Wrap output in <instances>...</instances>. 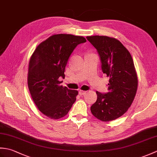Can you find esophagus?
<instances>
[{
	"instance_id": "obj_1",
	"label": "esophagus",
	"mask_w": 157,
	"mask_h": 157,
	"mask_svg": "<svg viewBox=\"0 0 157 157\" xmlns=\"http://www.w3.org/2000/svg\"><path fill=\"white\" fill-rule=\"evenodd\" d=\"M86 91L85 90H80L79 91V94L80 95H84L86 94Z\"/></svg>"
}]
</instances>
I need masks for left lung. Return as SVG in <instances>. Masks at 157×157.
<instances>
[{
  "label": "left lung",
  "instance_id": "obj_1",
  "mask_svg": "<svg viewBox=\"0 0 157 157\" xmlns=\"http://www.w3.org/2000/svg\"><path fill=\"white\" fill-rule=\"evenodd\" d=\"M97 50L102 70L109 78L106 94L96 92L91 113L102 121L117 119L132 105L138 88V75L132 55L117 39L105 36L86 37Z\"/></svg>",
  "mask_w": 157,
  "mask_h": 157
}]
</instances>
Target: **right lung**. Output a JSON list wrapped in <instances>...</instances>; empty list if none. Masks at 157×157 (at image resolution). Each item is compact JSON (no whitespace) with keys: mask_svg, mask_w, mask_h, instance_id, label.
Segmentation results:
<instances>
[{"mask_svg":"<svg viewBox=\"0 0 157 157\" xmlns=\"http://www.w3.org/2000/svg\"><path fill=\"white\" fill-rule=\"evenodd\" d=\"M86 42L83 36L55 34L40 44L29 62L28 86L33 101L43 115L59 119L67 114L78 91L61 85L70 55Z\"/></svg>","mask_w":157,"mask_h":157,"instance_id":"add662e5","label":"right lung"}]
</instances>
